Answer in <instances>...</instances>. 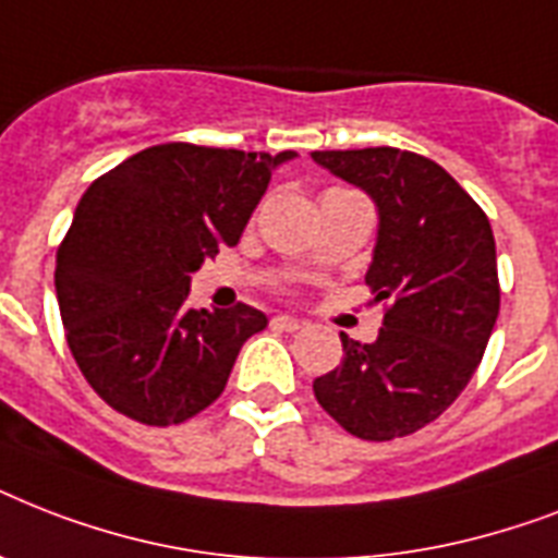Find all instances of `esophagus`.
<instances>
[{
    "instance_id": "obj_1",
    "label": "esophagus",
    "mask_w": 558,
    "mask_h": 558,
    "mask_svg": "<svg viewBox=\"0 0 558 558\" xmlns=\"http://www.w3.org/2000/svg\"><path fill=\"white\" fill-rule=\"evenodd\" d=\"M271 324H275V327H280V330H289V332H295L304 327V322H301V318H295V315H275V318H271Z\"/></svg>"
}]
</instances>
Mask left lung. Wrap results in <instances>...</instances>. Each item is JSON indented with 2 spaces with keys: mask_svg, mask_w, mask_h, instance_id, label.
Returning a JSON list of instances; mask_svg holds the SVG:
<instances>
[{
  "mask_svg": "<svg viewBox=\"0 0 558 558\" xmlns=\"http://www.w3.org/2000/svg\"><path fill=\"white\" fill-rule=\"evenodd\" d=\"M313 161L376 205L365 280L385 301L376 341L348 339L313 381L327 414L362 440L420 432L466 388L493 336L501 292L489 219L437 161L397 150H315Z\"/></svg>",
  "mask_w": 558,
  "mask_h": 558,
  "instance_id": "1",
  "label": "left lung"
}]
</instances>
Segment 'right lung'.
<instances>
[{"mask_svg": "<svg viewBox=\"0 0 558 558\" xmlns=\"http://www.w3.org/2000/svg\"><path fill=\"white\" fill-rule=\"evenodd\" d=\"M298 153L156 144L92 182L57 248V304L72 356L104 402L177 425L222 393L269 318L191 310V275L236 245L271 173Z\"/></svg>", "mask_w": 558, "mask_h": 558, "instance_id": "add662e5", "label": "right lung"}]
</instances>
